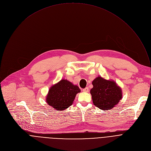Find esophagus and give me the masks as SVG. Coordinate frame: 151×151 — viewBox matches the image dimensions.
I'll use <instances>...</instances> for the list:
<instances>
[{"label": "esophagus", "instance_id": "34e87169", "mask_svg": "<svg viewBox=\"0 0 151 151\" xmlns=\"http://www.w3.org/2000/svg\"><path fill=\"white\" fill-rule=\"evenodd\" d=\"M82 91H83V92H85V93H88V91H89V90H88V87H86L85 88L83 89Z\"/></svg>", "mask_w": 151, "mask_h": 151}]
</instances>
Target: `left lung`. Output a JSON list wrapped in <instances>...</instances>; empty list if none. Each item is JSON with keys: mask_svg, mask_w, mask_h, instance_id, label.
<instances>
[{"mask_svg": "<svg viewBox=\"0 0 151 151\" xmlns=\"http://www.w3.org/2000/svg\"><path fill=\"white\" fill-rule=\"evenodd\" d=\"M90 90L94 104L103 111L111 110L122 98L121 88L113 80L97 76L92 82Z\"/></svg>", "mask_w": 151, "mask_h": 151, "instance_id": "1", "label": "left lung"}]
</instances>
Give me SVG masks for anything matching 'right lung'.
<instances>
[{
    "label": "right lung",
    "instance_id": "obj_1",
    "mask_svg": "<svg viewBox=\"0 0 151 151\" xmlns=\"http://www.w3.org/2000/svg\"><path fill=\"white\" fill-rule=\"evenodd\" d=\"M80 92L78 85L63 79L50 87L46 101L54 109L63 111L73 104L76 94Z\"/></svg>",
    "mask_w": 151,
    "mask_h": 151
}]
</instances>
